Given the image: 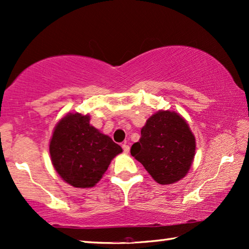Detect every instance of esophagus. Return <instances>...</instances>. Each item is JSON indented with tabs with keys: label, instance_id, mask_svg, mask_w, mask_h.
Here are the masks:
<instances>
[{
	"label": "esophagus",
	"instance_id": "1",
	"mask_svg": "<svg viewBox=\"0 0 249 249\" xmlns=\"http://www.w3.org/2000/svg\"><path fill=\"white\" fill-rule=\"evenodd\" d=\"M123 149H124V151L125 154H128L129 151H130V147H129V145H126L125 143L124 144H123Z\"/></svg>",
	"mask_w": 249,
	"mask_h": 249
}]
</instances>
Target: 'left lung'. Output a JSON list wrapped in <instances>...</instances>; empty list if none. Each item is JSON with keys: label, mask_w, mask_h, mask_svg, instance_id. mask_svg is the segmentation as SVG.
<instances>
[{"label": "left lung", "mask_w": 249, "mask_h": 249, "mask_svg": "<svg viewBox=\"0 0 249 249\" xmlns=\"http://www.w3.org/2000/svg\"><path fill=\"white\" fill-rule=\"evenodd\" d=\"M196 151V140L186 120L170 110H160L146 121L141 139L131 147L140 161L161 185L173 184L188 173Z\"/></svg>", "instance_id": "obj_1"}]
</instances>
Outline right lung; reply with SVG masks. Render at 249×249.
I'll return each mask as SVG.
<instances>
[{
    "label": "right lung",
    "mask_w": 249,
    "mask_h": 249,
    "mask_svg": "<svg viewBox=\"0 0 249 249\" xmlns=\"http://www.w3.org/2000/svg\"><path fill=\"white\" fill-rule=\"evenodd\" d=\"M88 115L68 114L55 125L49 153L55 171L77 188H90L102 178L121 147L90 125Z\"/></svg>",
    "instance_id": "obj_1"
}]
</instances>
